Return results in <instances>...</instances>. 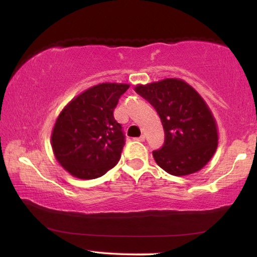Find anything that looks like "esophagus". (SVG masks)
Instances as JSON below:
<instances>
[{
    "label": "esophagus",
    "instance_id": "34e87169",
    "mask_svg": "<svg viewBox=\"0 0 257 257\" xmlns=\"http://www.w3.org/2000/svg\"><path fill=\"white\" fill-rule=\"evenodd\" d=\"M136 140H138V142H144V140H145V136H140L138 138H136Z\"/></svg>",
    "mask_w": 257,
    "mask_h": 257
}]
</instances>
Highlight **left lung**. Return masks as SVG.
I'll return each instance as SVG.
<instances>
[{
    "instance_id": "1",
    "label": "left lung",
    "mask_w": 257,
    "mask_h": 257,
    "mask_svg": "<svg viewBox=\"0 0 257 257\" xmlns=\"http://www.w3.org/2000/svg\"><path fill=\"white\" fill-rule=\"evenodd\" d=\"M136 92L159 114L165 131L156 163L172 175H188L201 170L215 153L217 127L208 105L193 87L178 78L137 85Z\"/></svg>"
}]
</instances>
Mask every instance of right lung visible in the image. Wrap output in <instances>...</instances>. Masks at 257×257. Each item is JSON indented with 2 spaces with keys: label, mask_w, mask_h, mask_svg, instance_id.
I'll use <instances>...</instances> for the list:
<instances>
[{
  "label": "right lung",
  "mask_w": 257,
  "mask_h": 257,
  "mask_svg": "<svg viewBox=\"0 0 257 257\" xmlns=\"http://www.w3.org/2000/svg\"><path fill=\"white\" fill-rule=\"evenodd\" d=\"M128 84L101 83L63 108L52 130L51 146L63 168L78 179H96L120 159L125 136L113 117Z\"/></svg>",
  "instance_id": "right-lung-1"
}]
</instances>
